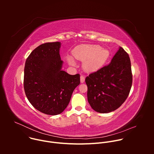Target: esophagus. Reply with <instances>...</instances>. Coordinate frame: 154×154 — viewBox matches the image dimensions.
<instances>
[{
	"mask_svg": "<svg viewBox=\"0 0 154 154\" xmlns=\"http://www.w3.org/2000/svg\"><path fill=\"white\" fill-rule=\"evenodd\" d=\"M85 77L83 75H81L80 76V82L81 83H83L85 82Z\"/></svg>",
	"mask_w": 154,
	"mask_h": 154,
	"instance_id": "34e87169",
	"label": "esophagus"
}]
</instances>
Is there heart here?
<instances>
[{
	"instance_id": "1",
	"label": "heart",
	"mask_w": 154,
	"mask_h": 154,
	"mask_svg": "<svg viewBox=\"0 0 154 154\" xmlns=\"http://www.w3.org/2000/svg\"><path fill=\"white\" fill-rule=\"evenodd\" d=\"M74 56L79 60H85L83 67L88 72L99 69L108 59L110 53L105 48L98 45H82L76 48L73 51ZM68 63L74 65L75 61L71 57L68 58Z\"/></svg>"
}]
</instances>
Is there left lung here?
<instances>
[{"mask_svg":"<svg viewBox=\"0 0 154 154\" xmlns=\"http://www.w3.org/2000/svg\"><path fill=\"white\" fill-rule=\"evenodd\" d=\"M87 97L94 111L108 113L118 108L127 98L132 84L131 63L121 48L107 66L85 79Z\"/></svg>","mask_w":154,"mask_h":154,"instance_id":"obj_1","label":"left lung"}]
</instances>
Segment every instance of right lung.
Masks as SVG:
<instances>
[{
  "label": "right lung",
  "instance_id": "1",
  "mask_svg": "<svg viewBox=\"0 0 154 154\" xmlns=\"http://www.w3.org/2000/svg\"><path fill=\"white\" fill-rule=\"evenodd\" d=\"M60 42H47L34 49L26 60L24 87L30 103L49 115L61 113L80 84V75L61 70Z\"/></svg>",
  "mask_w": 154,
  "mask_h": 154
}]
</instances>
